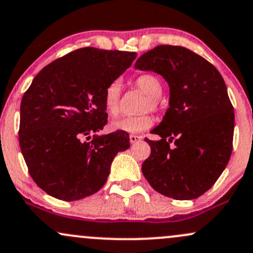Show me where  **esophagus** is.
Segmentation results:
<instances>
[{
  "label": "esophagus",
  "mask_w": 253,
  "mask_h": 253,
  "mask_svg": "<svg viewBox=\"0 0 253 253\" xmlns=\"http://www.w3.org/2000/svg\"><path fill=\"white\" fill-rule=\"evenodd\" d=\"M140 140H141L140 135H135V134H131V135H129V141H131L132 144L138 143V141H140Z\"/></svg>",
  "instance_id": "esophagus-1"
}]
</instances>
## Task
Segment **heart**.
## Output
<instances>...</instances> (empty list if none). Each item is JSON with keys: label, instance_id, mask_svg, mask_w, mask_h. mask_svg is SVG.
<instances>
[{"label": "heart", "instance_id": "1", "mask_svg": "<svg viewBox=\"0 0 253 253\" xmlns=\"http://www.w3.org/2000/svg\"><path fill=\"white\" fill-rule=\"evenodd\" d=\"M134 84L146 95L141 110L143 112H158L161 109V98L163 93V83L157 76L152 73H144L135 78ZM121 84L120 82L110 83L104 91V109L105 113L112 118L119 115L120 112ZM154 124L151 115L148 113L138 116H125L112 122L110 128L113 131H121L126 133H140L149 129Z\"/></svg>", "mask_w": 253, "mask_h": 253}]
</instances>
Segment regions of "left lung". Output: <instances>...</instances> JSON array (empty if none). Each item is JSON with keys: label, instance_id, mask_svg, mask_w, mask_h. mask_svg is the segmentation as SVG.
Wrapping results in <instances>:
<instances>
[{"label": "left lung", "instance_id": "left-lung-1", "mask_svg": "<svg viewBox=\"0 0 253 253\" xmlns=\"http://www.w3.org/2000/svg\"><path fill=\"white\" fill-rule=\"evenodd\" d=\"M134 67L161 74L170 90L167 113L151 131L161 139L145 138L151 154L141 166L143 175L169 198H198L212 187L232 155L234 109L223 78L209 61L179 45L149 50Z\"/></svg>", "mask_w": 253, "mask_h": 253}]
</instances>
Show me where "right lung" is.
I'll use <instances>...</instances> for the list:
<instances>
[{
	"instance_id": "obj_1",
	"label": "right lung",
	"mask_w": 253,
	"mask_h": 253,
	"mask_svg": "<svg viewBox=\"0 0 253 253\" xmlns=\"http://www.w3.org/2000/svg\"><path fill=\"white\" fill-rule=\"evenodd\" d=\"M137 54L86 46L45 66L21 99L19 144L29 173L44 192L65 202L96 193L114 157L129 148L126 132L92 135L108 122L107 86Z\"/></svg>"
}]
</instances>
